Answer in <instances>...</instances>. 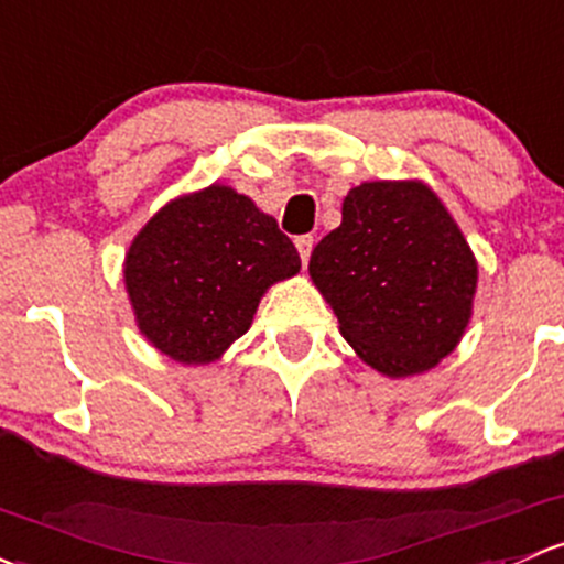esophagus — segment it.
<instances>
[{"instance_id": "esophagus-1", "label": "esophagus", "mask_w": 564, "mask_h": 564, "mask_svg": "<svg viewBox=\"0 0 564 564\" xmlns=\"http://www.w3.org/2000/svg\"><path fill=\"white\" fill-rule=\"evenodd\" d=\"M294 246H297V253L302 259V264H307V259H311V251H313V237L311 235H302L294 240Z\"/></svg>"}]
</instances>
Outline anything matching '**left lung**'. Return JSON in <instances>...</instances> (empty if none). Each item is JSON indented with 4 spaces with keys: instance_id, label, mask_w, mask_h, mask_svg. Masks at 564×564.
Returning a JSON list of instances; mask_svg holds the SVG:
<instances>
[{
    "instance_id": "8db88e82",
    "label": "left lung",
    "mask_w": 564,
    "mask_h": 564,
    "mask_svg": "<svg viewBox=\"0 0 564 564\" xmlns=\"http://www.w3.org/2000/svg\"><path fill=\"white\" fill-rule=\"evenodd\" d=\"M307 272L348 346L387 378L437 367L473 318L476 253L424 181L354 186Z\"/></svg>"
}]
</instances>
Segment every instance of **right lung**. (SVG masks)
Returning a JSON list of instances; mask_svg holds the SVG:
<instances>
[{"label": "right lung", "instance_id": "add662e5", "mask_svg": "<svg viewBox=\"0 0 564 564\" xmlns=\"http://www.w3.org/2000/svg\"><path fill=\"white\" fill-rule=\"evenodd\" d=\"M300 272L278 221L210 183L159 207L123 259L140 335L181 365H210L251 329L267 289Z\"/></svg>", "mask_w": 564, "mask_h": 564}]
</instances>
